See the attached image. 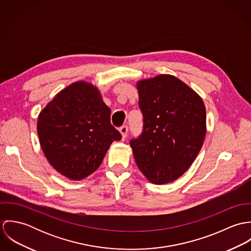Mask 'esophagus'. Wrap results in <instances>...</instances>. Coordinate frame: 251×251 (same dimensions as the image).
Wrapping results in <instances>:
<instances>
[{
  "mask_svg": "<svg viewBox=\"0 0 251 251\" xmlns=\"http://www.w3.org/2000/svg\"><path fill=\"white\" fill-rule=\"evenodd\" d=\"M122 136H123V139H126L127 137V134H128V127L127 126H122L120 128H119Z\"/></svg>",
  "mask_w": 251,
  "mask_h": 251,
  "instance_id": "34e87169",
  "label": "esophagus"
}]
</instances>
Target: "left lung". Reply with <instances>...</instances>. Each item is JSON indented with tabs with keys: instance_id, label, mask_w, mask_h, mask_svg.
I'll return each mask as SVG.
<instances>
[{
	"instance_id": "8db88e82",
	"label": "left lung",
	"mask_w": 251,
	"mask_h": 251,
	"mask_svg": "<svg viewBox=\"0 0 251 251\" xmlns=\"http://www.w3.org/2000/svg\"><path fill=\"white\" fill-rule=\"evenodd\" d=\"M143 131L130 140L134 159L151 182L179 178L195 160L206 135L202 99L177 77L160 74L137 83Z\"/></svg>"
}]
</instances>
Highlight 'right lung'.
<instances>
[{
  "label": "right lung",
  "mask_w": 251,
  "mask_h": 251,
  "mask_svg": "<svg viewBox=\"0 0 251 251\" xmlns=\"http://www.w3.org/2000/svg\"><path fill=\"white\" fill-rule=\"evenodd\" d=\"M97 87L75 82L61 91L38 116L37 134L49 163L71 179H84L101 164L121 133Z\"/></svg>",
  "instance_id": "right-lung-1"
}]
</instances>
